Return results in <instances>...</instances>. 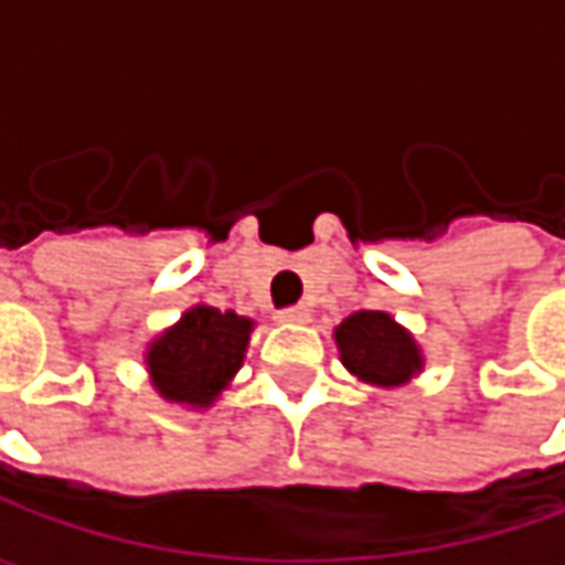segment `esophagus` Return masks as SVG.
I'll use <instances>...</instances> for the list:
<instances>
[{
  "mask_svg": "<svg viewBox=\"0 0 565 565\" xmlns=\"http://www.w3.org/2000/svg\"><path fill=\"white\" fill-rule=\"evenodd\" d=\"M276 320H279V323H308V320H311V311H308V305H292V308L276 311Z\"/></svg>",
  "mask_w": 565,
  "mask_h": 565,
  "instance_id": "1",
  "label": "esophagus"
}]
</instances>
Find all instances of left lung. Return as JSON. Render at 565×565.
Returning a JSON list of instances; mask_svg holds the SVG:
<instances>
[{"instance_id": "left-lung-1", "label": "left lung", "mask_w": 565, "mask_h": 565, "mask_svg": "<svg viewBox=\"0 0 565 565\" xmlns=\"http://www.w3.org/2000/svg\"><path fill=\"white\" fill-rule=\"evenodd\" d=\"M339 359L371 386H402L422 374L424 355L412 333L383 311H355L337 327Z\"/></svg>"}]
</instances>
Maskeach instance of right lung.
<instances>
[{
    "instance_id": "add662e5",
    "label": "right lung",
    "mask_w": 565,
    "mask_h": 565,
    "mask_svg": "<svg viewBox=\"0 0 565 565\" xmlns=\"http://www.w3.org/2000/svg\"><path fill=\"white\" fill-rule=\"evenodd\" d=\"M254 320L210 305L188 308L175 327L147 345V371L166 402L210 408L238 374Z\"/></svg>"
}]
</instances>
